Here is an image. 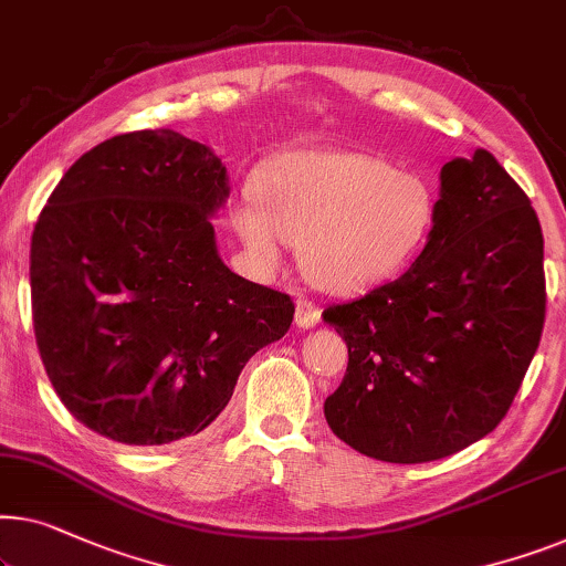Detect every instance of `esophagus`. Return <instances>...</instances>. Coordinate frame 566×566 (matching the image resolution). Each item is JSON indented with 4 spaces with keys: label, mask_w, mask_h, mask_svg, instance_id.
<instances>
[{
    "label": "esophagus",
    "mask_w": 566,
    "mask_h": 566,
    "mask_svg": "<svg viewBox=\"0 0 566 566\" xmlns=\"http://www.w3.org/2000/svg\"><path fill=\"white\" fill-rule=\"evenodd\" d=\"M318 318H322V311H318L314 303L311 301L296 303V318H293V322H296L298 329H311V326L318 324Z\"/></svg>",
    "instance_id": "obj_1"
}]
</instances>
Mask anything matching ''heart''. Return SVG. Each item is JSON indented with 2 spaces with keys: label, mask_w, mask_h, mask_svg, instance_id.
I'll return each instance as SVG.
<instances>
[{
  "label": "heart",
  "mask_w": 566,
  "mask_h": 566,
  "mask_svg": "<svg viewBox=\"0 0 566 566\" xmlns=\"http://www.w3.org/2000/svg\"><path fill=\"white\" fill-rule=\"evenodd\" d=\"M252 199L232 209V227L260 270L298 244L303 275L329 293H359L396 275L433 224V196L419 176L375 155L293 150L258 170Z\"/></svg>",
  "instance_id": "obj_1"
}]
</instances>
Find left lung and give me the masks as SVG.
Wrapping results in <instances>:
<instances>
[{"instance_id": "left-lung-1", "label": "left lung", "mask_w": 566, "mask_h": 566, "mask_svg": "<svg viewBox=\"0 0 566 566\" xmlns=\"http://www.w3.org/2000/svg\"><path fill=\"white\" fill-rule=\"evenodd\" d=\"M439 181L416 263L322 314L349 352L326 423L380 462L441 460L488 437L544 329V237L528 196L482 147Z\"/></svg>"}]
</instances>
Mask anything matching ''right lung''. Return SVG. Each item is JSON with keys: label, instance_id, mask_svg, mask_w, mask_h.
<instances>
[{"label": "right lung", "instance_id": "1", "mask_svg": "<svg viewBox=\"0 0 566 566\" xmlns=\"http://www.w3.org/2000/svg\"><path fill=\"white\" fill-rule=\"evenodd\" d=\"M229 176L174 129L81 155L30 244L32 324L61 403L133 447L193 437L224 411L248 359L293 322V301L229 270L211 217Z\"/></svg>", "mask_w": 566, "mask_h": 566}]
</instances>
